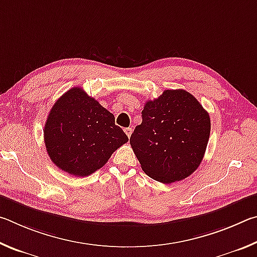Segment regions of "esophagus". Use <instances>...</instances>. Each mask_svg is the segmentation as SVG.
<instances>
[{
  "instance_id": "34e87169",
  "label": "esophagus",
  "mask_w": 257,
  "mask_h": 257,
  "mask_svg": "<svg viewBox=\"0 0 257 257\" xmlns=\"http://www.w3.org/2000/svg\"><path fill=\"white\" fill-rule=\"evenodd\" d=\"M124 133L127 134V136H128V138L132 136V133H133V129L132 128H124Z\"/></svg>"
}]
</instances>
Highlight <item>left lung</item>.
<instances>
[{
  "label": "left lung",
  "instance_id": "left-lung-1",
  "mask_svg": "<svg viewBox=\"0 0 257 257\" xmlns=\"http://www.w3.org/2000/svg\"><path fill=\"white\" fill-rule=\"evenodd\" d=\"M143 121L130 137L147 176L163 184L180 181L201 164L211 120L196 98L184 89H167L145 103Z\"/></svg>",
  "mask_w": 257,
  "mask_h": 257
}]
</instances>
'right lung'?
Segmentation results:
<instances>
[{
  "instance_id": "add662e5",
  "label": "right lung",
  "mask_w": 257,
  "mask_h": 257,
  "mask_svg": "<svg viewBox=\"0 0 257 257\" xmlns=\"http://www.w3.org/2000/svg\"><path fill=\"white\" fill-rule=\"evenodd\" d=\"M44 142L56 167L71 176L86 177L101 169L128 136L115 125L110 111L82 88L73 87L52 106Z\"/></svg>"
}]
</instances>
